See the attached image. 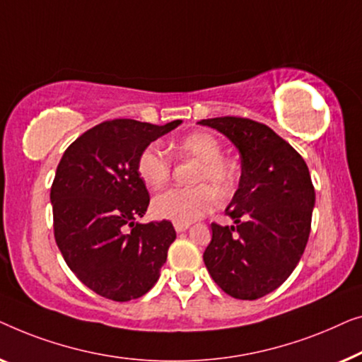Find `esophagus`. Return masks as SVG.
I'll return each instance as SVG.
<instances>
[{"mask_svg": "<svg viewBox=\"0 0 362 362\" xmlns=\"http://www.w3.org/2000/svg\"><path fill=\"white\" fill-rule=\"evenodd\" d=\"M174 228H175L177 233H182V231H185V230H188V228H190V223L174 221Z\"/></svg>", "mask_w": 362, "mask_h": 362, "instance_id": "obj_1", "label": "esophagus"}]
</instances>
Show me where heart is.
<instances>
[{"mask_svg": "<svg viewBox=\"0 0 362 362\" xmlns=\"http://www.w3.org/2000/svg\"><path fill=\"white\" fill-rule=\"evenodd\" d=\"M170 151L180 159L197 162L190 188H170L159 193L152 202V210L165 220L192 223L205 216L215 206L218 192L230 190L234 174L231 165L221 159V144L210 132H190L170 144ZM137 174L149 188H162L170 179L172 160L157 146H147L137 157Z\"/></svg>", "mask_w": 362, "mask_h": 362, "instance_id": "obj_1", "label": "heart"}]
</instances>
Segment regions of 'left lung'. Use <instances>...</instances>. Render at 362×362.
Instances as JSON below:
<instances>
[{"label":"left lung","mask_w":362,"mask_h":362,"mask_svg":"<svg viewBox=\"0 0 362 362\" xmlns=\"http://www.w3.org/2000/svg\"><path fill=\"white\" fill-rule=\"evenodd\" d=\"M200 124L238 147L241 179L226 215L233 226L211 223L203 261L223 292L257 300L287 281L308 243L315 188L302 156L269 126L221 116Z\"/></svg>","instance_id":"left-lung-1"}]
</instances>
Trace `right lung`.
Wrapping results in <instances>:
<instances>
[{"label":"right lung","mask_w":362,"mask_h":362,"mask_svg":"<svg viewBox=\"0 0 362 362\" xmlns=\"http://www.w3.org/2000/svg\"><path fill=\"white\" fill-rule=\"evenodd\" d=\"M182 123L110 119L85 131L64 152L50 188L54 236L75 276L115 302L154 287L175 241L170 221L137 223L151 197L137 157Z\"/></svg>","instance_id":"right-lung-1"}]
</instances>
